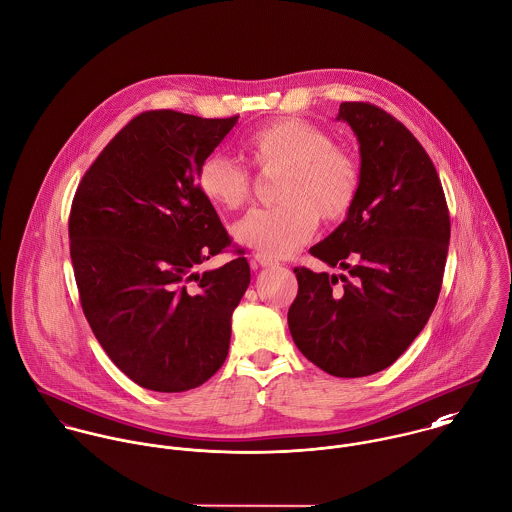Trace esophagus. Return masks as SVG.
<instances>
[{"label": "esophagus", "instance_id": "1", "mask_svg": "<svg viewBox=\"0 0 512 512\" xmlns=\"http://www.w3.org/2000/svg\"><path fill=\"white\" fill-rule=\"evenodd\" d=\"M253 263H255V265H259V267H275V265H277V261H275V259L265 257V255H261V253H257V255L253 257Z\"/></svg>", "mask_w": 512, "mask_h": 512}]
</instances>
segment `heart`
I'll use <instances>...</instances> for the list:
<instances>
[{
	"label": "heart",
	"instance_id": "heart-1",
	"mask_svg": "<svg viewBox=\"0 0 512 512\" xmlns=\"http://www.w3.org/2000/svg\"><path fill=\"white\" fill-rule=\"evenodd\" d=\"M247 150L261 170L281 172V204L251 211L231 227L233 239L247 249L271 259L287 257L314 235L318 215L336 221L356 200L358 162L307 120L273 122L249 138ZM198 188L211 204L239 209L251 198V176L229 156L213 152L198 168Z\"/></svg>",
	"mask_w": 512,
	"mask_h": 512
}]
</instances>
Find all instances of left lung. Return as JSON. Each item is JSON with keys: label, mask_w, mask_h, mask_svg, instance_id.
<instances>
[{"label": "left lung", "mask_w": 512, "mask_h": 512, "mask_svg": "<svg viewBox=\"0 0 512 512\" xmlns=\"http://www.w3.org/2000/svg\"><path fill=\"white\" fill-rule=\"evenodd\" d=\"M336 120L358 140L360 186L346 219L310 255L348 277L297 267L289 330L320 370L362 378L392 366L427 324L451 225L433 162L402 122L368 103L340 104Z\"/></svg>", "instance_id": "8db88e82"}]
</instances>
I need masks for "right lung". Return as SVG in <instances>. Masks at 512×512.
I'll return each instance as SVG.
<instances>
[{
  "label": "right lung",
  "instance_id": "right-lung-1",
  "mask_svg": "<svg viewBox=\"0 0 512 512\" xmlns=\"http://www.w3.org/2000/svg\"><path fill=\"white\" fill-rule=\"evenodd\" d=\"M235 124L144 112L112 138L73 200L71 261L85 316L108 358L152 392L194 390L221 368L251 281L245 257L198 271L231 243L198 168Z\"/></svg>",
  "mask_w": 512,
  "mask_h": 512
}]
</instances>
